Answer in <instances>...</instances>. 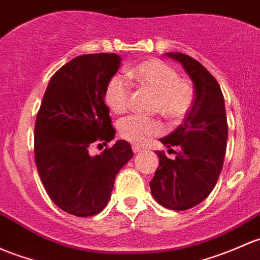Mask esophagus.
<instances>
[{
    "label": "esophagus",
    "instance_id": "obj_1",
    "mask_svg": "<svg viewBox=\"0 0 260 260\" xmlns=\"http://www.w3.org/2000/svg\"><path fill=\"white\" fill-rule=\"evenodd\" d=\"M132 151L135 152V153H137V152L143 151V148H142V147H139V146H135V144H133V146H132Z\"/></svg>",
    "mask_w": 260,
    "mask_h": 260
}]
</instances>
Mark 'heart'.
I'll use <instances>...</instances> for the list:
<instances>
[{"instance_id": "b5f03b06", "label": "heart", "mask_w": 260, "mask_h": 260, "mask_svg": "<svg viewBox=\"0 0 260 260\" xmlns=\"http://www.w3.org/2000/svg\"><path fill=\"white\" fill-rule=\"evenodd\" d=\"M128 80L139 88L154 93V111L160 112L171 121L184 118L196 101V89L187 78L179 77L178 72L160 59L152 58L142 62L128 71ZM105 102L114 113H124L131 105V86L122 75H114L108 81L105 91ZM163 123L157 118L129 116L118 124L119 136L125 141L144 146L152 138L163 132Z\"/></svg>"}]
</instances>
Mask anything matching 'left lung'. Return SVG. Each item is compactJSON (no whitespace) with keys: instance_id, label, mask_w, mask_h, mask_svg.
I'll list each match as a JSON object with an SVG mask.
<instances>
[{"instance_id":"obj_1","label":"left lung","mask_w":260,"mask_h":260,"mask_svg":"<svg viewBox=\"0 0 260 260\" xmlns=\"http://www.w3.org/2000/svg\"><path fill=\"white\" fill-rule=\"evenodd\" d=\"M167 56L180 62L192 78L196 101L182 124L160 138L176 158L157 151L159 166L149 187L160 206L185 210L204 201L217 184L225 157L228 123L222 89L212 73L185 53L168 52Z\"/></svg>"}]
</instances>
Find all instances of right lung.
<instances>
[{"mask_svg": "<svg viewBox=\"0 0 260 260\" xmlns=\"http://www.w3.org/2000/svg\"><path fill=\"white\" fill-rule=\"evenodd\" d=\"M116 53L83 54L50 80L35 124V160L51 201L76 217H92L107 206L114 179L133 157L125 141L92 157V146L114 138L105 103L108 81L121 66Z\"/></svg>", "mask_w": 260, "mask_h": 260, "instance_id": "obj_1", "label": "right lung"}]
</instances>
